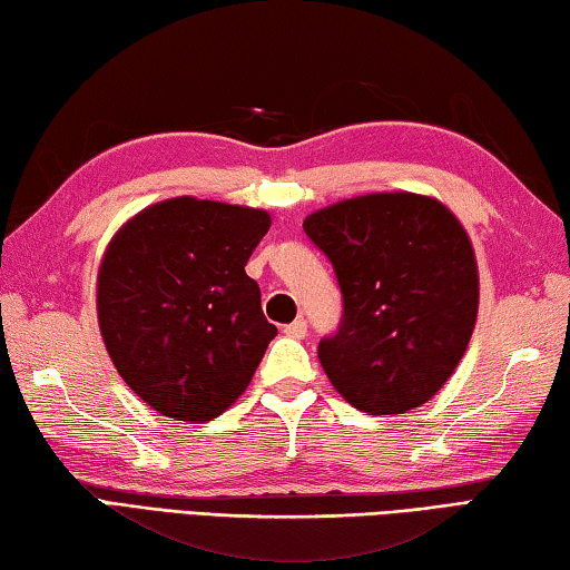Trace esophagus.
Instances as JSON below:
<instances>
[{"label":"esophagus","instance_id":"34e87169","mask_svg":"<svg viewBox=\"0 0 570 570\" xmlns=\"http://www.w3.org/2000/svg\"><path fill=\"white\" fill-rule=\"evenodd\" d=\"M285 335L287 337H295V341H303L307 335V323L305 321H295L291 325H285Z\"/></svg>","mask_w":570,"mask_h":570}]
</instances>
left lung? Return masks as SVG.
<instances>
[{"instance_id": "1", "label": "left lung", "mask_w": 570, "mask_h": 570, "mask_svg": "<svg viewBox=\"0 0 570 570\" xmlns=\"http://www.w3.org/2000/svg\"><path fill=\"white\" fill-rule=\"evenodd\" d=\"M331 257L343 323L317 345L335 391L357 411L397 415L441 391L478 317L475 253L441 199L373 193L305 217Z\"/></svg>"}]
</instances>
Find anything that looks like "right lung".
Instances as JSON below:
<instances>
[{
	"label": "right lung",
	"instance_id": "right-lung-1",
	"mask_svg": "<svg viewBox=\"0 0 570 570\" xmlns=\"http://www.w3.org/2000/svg\"><path fill=\"white\" fill-rule=\"evenodd\" d=\"M269 229L265 209L173 197L117 229L97 273L109 357L157 413L205 423L253 381L277 327L245 265Z\"/></svg>",
	"mask_w": 570,
	"mask_h": 570
}]
</instances>
